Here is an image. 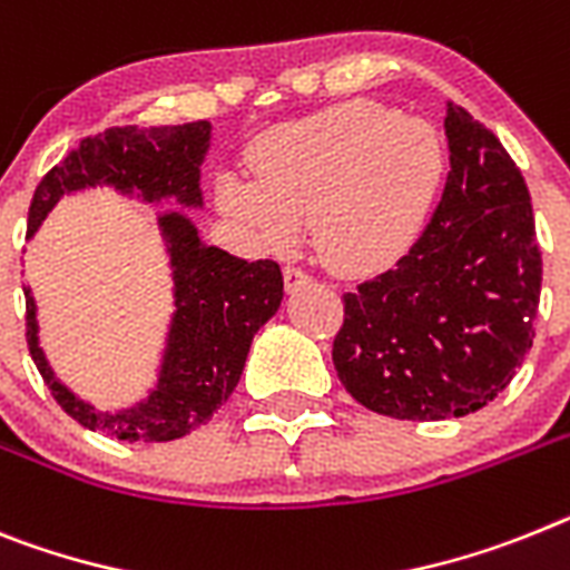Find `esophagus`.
<instances>
[{
    "label": "esophagus",
    "instance_id": "obj_1",
    "mask_svg": "<svg viewBox=\"0 0 570 570\" xmlns=\"http://www.w3.org/2000/svg\"><path fill=\"white\" fill-rule=\"evenodd\" d=\"M311 282H314V276L305 274L303 267H296V265L285 267V288H288L291 294L299 288H305V285H311Z\"/></svg>",
    "mask_w": 570,
    "mask_h": 570
}]
</instances>
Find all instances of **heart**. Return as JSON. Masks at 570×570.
Returning <instances> with one entry per match:
<instances>
[{"label": "heart", "instance_id": "obj_1", "mask_svg": "<svg viewBox=\"0 0 570 570\" xmlns=\"http://www.w3.org/2000/svg\"><path fill=\"white\" fill-rule=\"evenodd\" d=\"M253 175H218V207L256 242L288 250L314 225L340 274H374L412 250L446 173L430 124L374 100H343L253 140Z\"/></svg>", "mask_w": 570, "mask_h": 570}]
</instances>
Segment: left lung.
<instances>
[{"label": "left lung", "mask_w": 570, "mask_h": 570, "mask_svg": "<svg viewBox=\"0 0 570 570\" xmlns=\"http://www.w3.org/2000/svg\"><path fill=\"white\" fill-rule=\"evenodd\" d=\"M450 175L397 265L343 296L334 368L366 410L444 421L488 406L533 345L542 253L522 173L461 106L444 118Z\"/></svg>", "instance_id": "obj_1"}]
</instances>
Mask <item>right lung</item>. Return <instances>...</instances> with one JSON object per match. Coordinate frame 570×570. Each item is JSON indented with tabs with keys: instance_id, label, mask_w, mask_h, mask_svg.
Wrapping results in <instances>:
<instances>
[{
	"instance_id": "1",
	"label": "right lung",
	"mask_w": 570,
	"mask_h": 570,
	"mask_svg": "<svg viewBox=\"0 0 570 570\" xmlns=\"http://www.w3.org/2000/svg\"><path fill=\"white\" fill-rule=\"evenodd\" d=\"M207 120L155 129H106L80 140L33 193L28 238L66 196L111 187L144 204H181L202 210V164L210 149ZM158 230L169 256L173 317L146 397L124 410H97L53 374L40 345L37 299L26 288L28 348L53 401L86 430L118 441H175L207 424L233 395L245 372L253 334L282 305V271L274 259L247 262L216 245H204L184 210H160Z\"/></svg>"
}]
</instances>
